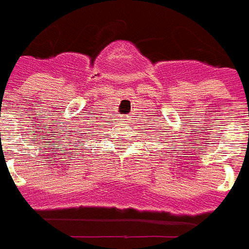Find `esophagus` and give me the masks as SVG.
I'll list each match as a JSON object with an SVG mask.
<instances>
[{
	"label": "esophagus",
	"instance_id": "1",
	"mask_svg": "<svg viewBox=\"0 0 249 249\" xmlns=\"http://www.w3.org/2000/svg\"><path fill=\"white\" fill-rule=\"evenodd\" d=\"M124 121H126V119H121V122H124Z\"/></svg>",
	"mask_w": 249,
	"mask_h": 249
}]
</instances>
